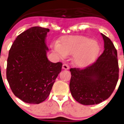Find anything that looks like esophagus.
Instances as JSON below:
<instances>
[{
  "label": "esophagus",
  "instance_id": "esophagus-1",
  "mask_svg": "<svg viewBox=\"0 0 124 124\" xmlns=\"http://www.w3.org/2000/svg\"><path fill=\"white\" fill-rule=\"evenodd\" d=\"M62 69H65V70H69V66L68 65H67V64L64 63L63 66H62Z\"/></svg>",
  "mask_w": 124,
  "mask_h": 124
}]
</instances>
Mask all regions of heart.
I'll list each match as a JSON object with an SVG mask.
<instances>
[{"label": "heart", "instance_id": "obj_1", "mask_svg": "<svg viewBox=\"0 0 124 124\" xmlns=\"http://www.w3.org/2000/svg\"><path fill=\"white\" fill-rule=\"evenodd\" d=\"M53 50L61 57L74 55L73 61L78 67H84L96 58L100 52V46L96 40L82 35L64 37L59 45L55 43Z\"/></svg>", "mask_w": 124, "mask_h": 124}]
</instances>
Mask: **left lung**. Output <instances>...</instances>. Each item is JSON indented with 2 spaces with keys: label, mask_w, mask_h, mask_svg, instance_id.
Listing matches in <instances>:
<instances>
[{
  "label": "left lung",
  "mask_w": 124,
  "mask_h": 124,
  "mask_svg": "<svg viewBox=\"0 0 124 124\" xmlns=\"http://www.w3.org/2000/svg\"><path fill=\"white\" fill-rule=\"evenodd\" d=\"M104 50L94 63L83 69L71 68L70 90L77 101L85 105L101 103L110 96L119 76L117 52L109 38L101 33Z\"/></svg>",
  "instance_id": "8db88e82"
}]
</instances>
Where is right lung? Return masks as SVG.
<instances>
[{"instance_id": "obj_1", "label": "right lung", "mask_w": 124, "mask_h": 124, "mask_svg": "<svg viewBox=\"0 0 124 124\" xmlns=\"http://www.w3.org/2000/svg\"><path fill=\"white\" fill-rule=\"evenodd\" d=\"M49 31L30 28L17 37L9 51L7 79L14 95L24 102L45 101L62 70L61 62L53 63L47 58L45 39Z\"/></svg>"}]
</instances>
